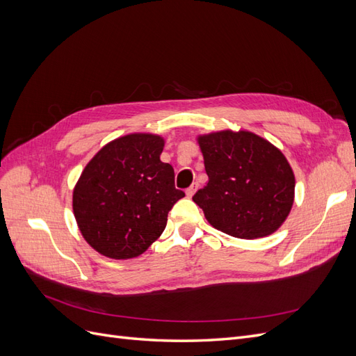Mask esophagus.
<instances>
[{"instance_id": "1", "label": "esophagus", "mask_w": 356, "mask_h": 356, "mask_svg": "<svg viewBox=\"0 0 356 356\" xmlns=\"http://www.w3.org/2000/svg\"><path fill=\"white\" fill-rule=\"evenodd\" d=\"M196 188H197V184H191V186L186 190L187 197H193V195H195V193H196Z\"/></svg>"}]
</instances>
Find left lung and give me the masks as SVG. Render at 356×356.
Masks as SVG:
<instances>
[{
  "mask_svg": "<svg viewBox=\"0 0 356 356\" xmlns=\"http://www.w3.org/2000/svg\"><path fill=\"white\" fill-rule=\"evenodd\" d=\"M208 174L193 200L225 234L258 239L275 233L293 208L296 178L281 149L250 131L197 136Z\"/></svg>",
  "mask_w": 356,
  "mask_h": 356,
  "instance_id": "obj_1",
  "label": "left lung"
}]
</instances>
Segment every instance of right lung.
<instances>
[{"instance_id": "1", "label": "right lung", "mask_w": 356, "mask_h": 356, "mask_svg": "<svg viewBox=\"0 0 356 356\" xmlns=\"http://www.w3.org/2000/svg\"><path fill=\"white\" fill-rule=\"evenodd\" d=\"M165 139L129 134L104 145L83 169L72 191L75 221L95 251L127 260L163 233L168 213L184 197L174 168L160 160Z\"/></svg>"}]
</instances>
